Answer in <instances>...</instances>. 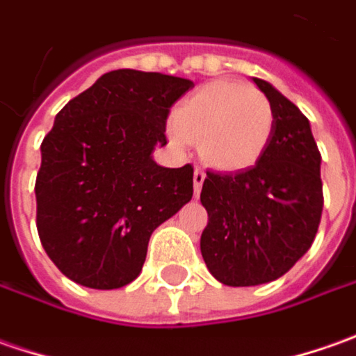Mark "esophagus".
Listing matches in <instances>:
<instances>
[{"instance_id": "obj_1", "label": "esophagus", "mask_w": 356, "mask_h": 356, "mask_svg": "<svg viewBox=\"0 0 356 356\" xmlns=\"http://www.w3.org/2000/svg\"><path fill=\"white\" fill-rule=\"evenodd\" d=\"M204 171H202L201 167H197L195 169V173H193V185H195V195H199L201 193V187H202V183H204Z\"/></svg>"}]
</instances>
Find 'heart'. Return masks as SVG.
<instances>
[{
  "label": "heart",
  "instance_id": "b5f03b06",
  "mask_svg": "<svg viewBox=\"0 0 356 356\" xmlns=\"http://www.w3.org/2000/svg\"><path fill=\"white\" fill-rule=\"evenodd\" d=\"M274 131V108L266 94L236 80H215L189 94L169 122L171 141H199L207 163L222 171L252 167Z\"/></svg>",
  "mask_w": 356,
  "mask_h": 356
}]
</instances>
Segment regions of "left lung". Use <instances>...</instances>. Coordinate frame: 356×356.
<instances>
[{
    "instance_id": "1",
    "label": "left lung",
    "mask_w": 356,
    "mask_h": 356,
    "mask_svg": "<svg viewBox=\"0 0 356 356\" xmlns=\"http://www.w3.org/2000/svg\"><path fill=\"white\" fill-rule=\"evenodd\" d=\"M254 82L274 108L270 143L244 171H207L201 191L209 213L201 254L209 272L232 288L284 276L312 248L323 211L321 154L309 120L270 82Z\"/></svg>"
}]
</instances>
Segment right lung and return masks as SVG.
I'll return each mask as SVG.
<instances>
[{"label":"right lung","instance_id":"right-lung-1","mask_svg":"<svg viewBox=\"0 0 356 356\" xmlns=\"http://www.w3.org/2000/svg\"><path fill=\"white\" fill-rule=\"evenodd\" d=\"M195 84L120 68L72 98L41 143L35 181L44 252L72 282L118 289L140 276L155 228L193 197V165L154 161L169 108Z\"/></svg>","mask_w":356,"mask_h":356}]
</instances>
